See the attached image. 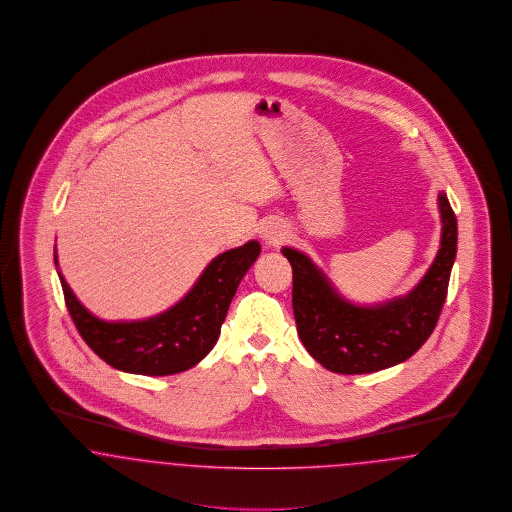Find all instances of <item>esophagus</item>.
<instances>
[{"instance_id": "esophagus-1", "label": "esophagus", "mask_w": 512, "mask_h": 512, "mask_svg": "<svg viewBox=\"0 0 512 512\" xmlns=\"http://www.w3.org/2000/svg\"><path fill=\"white\" fill-rule=\"evenodd\" d=\"M260 239L268 246H279L287 239V227L277 219H268L260 225Z\"/></svg>"}]
</instances>
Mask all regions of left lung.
<instances>
[{"label":"left lung","instance_id":"left-lung-1","mask_svg":"<svg viewBox=\"0 0 512 512\" xmlns=\"http://www.w3.org/2000/svg\"><path fill=\"white\" fill-rule=\"evenodd\" d=\"M441 241L424 277L403 296L356 304L304 252L283 246L293 266V312L302 345L335 374H372L408 360L439 320L457 258V217L439 190Z\"/></svg>","mask_w":512,"mask_h":512}]
</instances>
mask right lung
<instances>
[{
    "instance_id": "right-lung-1",
    "label": "right lung",
    "mask_w": 512,
    "mask_h": 512,
    "mask_svg": "<svg viewBox=\"0 0 512 512\" xmlns=\"http://www.w3.org/2000/svg\"><path fill=\"white\" fill-rule=\"evenodd\" d=\"M258 241L216 256L187 295L152 318L106 322L84 308L63 273L55 268L65 304L86 345L111 368L140 376H171L194 368L214 349L221 323L246 271L260 256Z\"/></svg>"
}]
</instances>
